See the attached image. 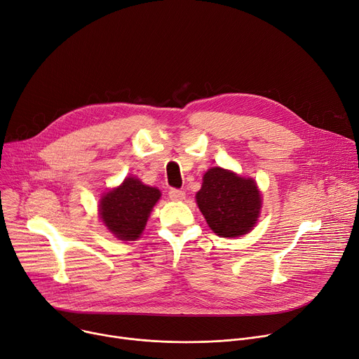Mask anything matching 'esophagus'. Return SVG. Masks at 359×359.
Instances as JSON below:
<instances>
[{"label": "esophagus", "mask_w": 359, "mask_h": 359, "mask_svg": "<svg viewBox=\"0 0 359 359\" xmlns=\"http://www.w3.org/2000/svg\"><path fill=\"white\" fill-rule=\"evenodd\" d=\"M169 198L175 202L183 201L184 199V190H179V189H172L169 192Z\"/></svg>", "instance_id": "1"}]
</instances>
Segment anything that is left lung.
Wrapping results in <instances>:
<instances>
[{"mask_svg":"<svg viewBox=\"0 0 359 359\" xmlns=\"http://www.w3.org/2000/svg\"><path fill=\"white\" fill-rule=\"evenodd\" d=\"M196 203L215 233L236 238L250 232L257 224L261 195L254 179L212 167L203 175Z\"/></svg>","mask_w":359,"mask_h":359,"instance_id":"left-lung-1","label":"left lung"}]
</instances>
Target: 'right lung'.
<instances>
[{
  "instance_id": "1",
  "label": "right lung",
  "mask_w": 359,
  "mask_h": 359,
  "mask_svg": "<svg viewBox=\"0 0 359 359\" xmlns=\"http://www.w3.org/2000/svg\"><path fill=\"white\" fill-rule=\"evenodd\" d=\"M160 196L157 187L130 176L121 186L108 190L101 198V221L118 240L135 241L144 231L150 212Z\"/></svg>"
}]
</instances>
